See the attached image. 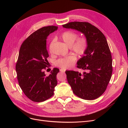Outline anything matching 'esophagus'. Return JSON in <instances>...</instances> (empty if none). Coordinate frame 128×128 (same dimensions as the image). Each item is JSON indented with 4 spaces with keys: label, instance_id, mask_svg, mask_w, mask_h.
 Segmentation results:
<instances>
[{
    "label": "esophagus",
    "instance_id": "34e87169",
    "mask_svg": "<svg viewBox=\"0 0 128 128\" xmlns=\"http://www.w3.org/2000/svg\"><path fill=\"white\" fill-rule=\"evenodd\" d=\"M60 71L61 72H65L66 69H60Z\"/></svg>",
    "mask_w": 128,
    "mask_h": 128
}]
</instances>
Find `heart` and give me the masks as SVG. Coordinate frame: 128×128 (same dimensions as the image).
<instances>
[{"instance_id": "obj_1", "label": "heart", "mask_w": 128, "mask_h": 128, "mask_svg": "<svg viewBox=\"0 0 128 128\" xmlns=\"http://www.w3.org/2000/svg\"><path fill=\"white\" fill-rule=\"evenodd\" d=\"M60 37L66 44L70 46L72 51L78 56H83L86 52L88 46V41L85 37H78V34L70 30H67L60 34ZM51 42L50 51H51ZM76 58L74 56H69L60 58L55 62L56 66L63 69L72 67L74 64Z\"/></svg>"}]
</instances>
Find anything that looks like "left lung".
Returning <instances> with one entry per match:
<instances>
[{"label": "left lung", "instance_id": "left-lung-1", "mask_svg": "<svg viewBox=\"0 0 128 128\" xmlns=\"http://www.w3.org/2000/svg\"><path fill=\"white\" fill-rule=\"evenodd\" d=\"M64 28L75 29L84 34L88 41L86 52L77 61V67L84 70L66 71L68 82L76 96L85 100H94L106 90L113 72L112 55L106 38L96 27L86 22H72Z\"/></svg>", "mask_w": 128, "mask_h": 128}]
</instances>
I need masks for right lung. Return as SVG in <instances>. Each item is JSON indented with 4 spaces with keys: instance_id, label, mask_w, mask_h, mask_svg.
Wrapping results in <instances>:
<instances>
[{
    "instance_id": "1",
    "label": "right lung",
    "mask_w": 128,
    "mask_h": 128,
    "mask_svg": "<svg viewBox=\"0 0 128 128\" xmlns=\"http://www.w3.org/2000/svg\"><path fill=\"white\" fill-rule=\"evenodd\" d=\"M57 29L54 26L42 27L31 34L20 47L15 66L18 82L24 94L34 102L51 98L57 85L59 69L54 68L47 76L44 72L48 68L46 39Z\"/></svg>"
}]
</instances>
